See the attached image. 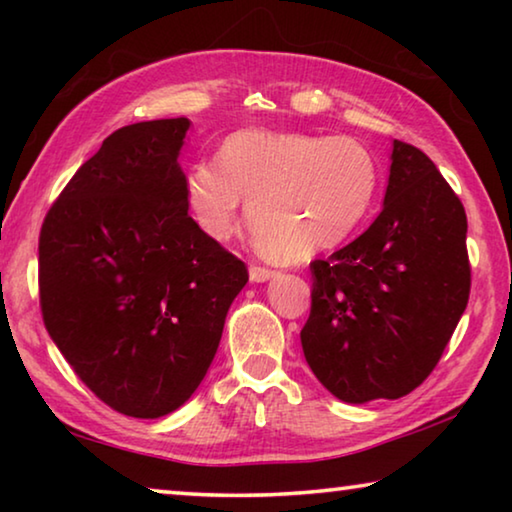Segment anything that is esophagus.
I'll return each instance as SVG.
<instances>
[{"label":"esophagus","mask_w":512,"mask_h":512,"mask_svg":"<svg viewBox=\"0 0 512 512\" xmlns=\"http://www.w3.org/2000/svg\"><path fill=\"white\" fill-rule=\"evenodd\" d=\"M273 275L275 271H271V268L266 266H250V282H266L271 280Z\"/></svg>","instance_id":"esophagus-1"}]
</instances>
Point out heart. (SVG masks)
Segmentation results:
<instances>
[{
  "label": "heart",
  "instance_id": "heart-1",
  "mask_svg": "<svg viewBox=\"0 0 512 512\" xmlns=\"http://www.w3.org/2000/svg\"><path fill=\"white\" fill-rule=\"evenodd\" d=\"M379 189L372 153L352 137L244 128L225 137L214 162L185 173V203L207 239L225 241L246 216L273 262H305L332 250L366 221Z\"/></svg>",
  "mask_w": 512,
  "mask_h": 512
}]
</instances>
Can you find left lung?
<instances>
[{
  "instance_id": "left-lung-1",
  "label": "left lung",
  "mask_w": 512,
  "mask_h": 512,
  "mask_svg": "<svg viewBox=\"0 0 512 512\" xmlns=\"http://www.w3.org/2000/svg\"><path fill=\"white\" fill-rule=\"evenodd\" d=\"M467 216L427 155L395 140L384 207L332 257L311 262L309 368L350 404L397 400L436 368L470 298Z\"/></svg>"
}]
</instances>
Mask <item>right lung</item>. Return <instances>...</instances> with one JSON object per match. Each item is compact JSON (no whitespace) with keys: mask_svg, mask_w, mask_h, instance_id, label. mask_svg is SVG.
<instances>
[{"mask_svg":"<svg viewBox=\"0 0 512 512\" xmlns=\"http://www.w3.org/2000/svg\"><path fill=\"white\" fill-rule=\"evenodd\" d=\"M189 119L119 128L40 230L42 320L90 391L162 418L201 384L248 268L196 228L178 155Z\"/></svg>","mask_w":512,"mask_h":512,"instance_id":"right-lung-1","label":"right lung"}]
</instances>
